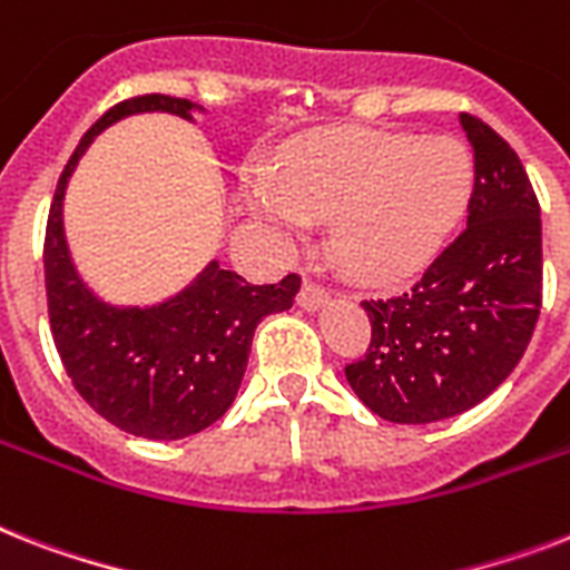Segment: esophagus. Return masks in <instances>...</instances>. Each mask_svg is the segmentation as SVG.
<instances>
[{
  "mask_svg": "<svg viewBox=\"0 0 570 570\" xmlns=\"http://www.w3.org/2000/svg\"><path fill=\"white\" fill-rule=\"evenodd\" d=\"M327 298H331V293H327L325 286L313 284V281H304V286H301L298 293L301 309H307V313H316L322 304H327Z\"/></svg>",
  "mask_w": 570,
  "mask_h": 570,
  "instance_id": "34e87169",
  "label": "esophagus"
}]
</instances>
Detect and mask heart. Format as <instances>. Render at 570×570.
<instances>
[{"label": "heart", "mask_w": 570, "mask_h": 570, "mask_svg": "<svg viewBox=\"0 0 570 570\" xmlns=\"http://www.w3.org/2000/svg\"><path fill=\"white\" fill-rule=\"evenodd\" d=\"M471 184V155L453 137L340 128L289 151L277 175H252L245 202L293 237L331 222L333 252L351 275L397 284L436 257Z\"/></svg>", "instance_id": "1"}]
</instances>
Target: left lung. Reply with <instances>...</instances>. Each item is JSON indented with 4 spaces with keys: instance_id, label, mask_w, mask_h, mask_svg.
<instances>
[{
    "instance_id": "obj_1",
    "label": "left lung",
    "mask_w": 570,
    "mask_h": 570,
    "mask_svg": "<svg viewBox=\"0 0 570 570\" xmlns=\"http://www.w3.org/2000/svg\"><path fill=\"white\" fill-rule=\"evenodd\" d=\"M474 149L469 228L410 293L363 301L368 354L351 390L395 424L451 419L492 395L524 357L541 309V210L510 142L460 114Z\"/></svg>"
}]
</instances>
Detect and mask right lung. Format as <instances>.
Listing matches in <instances>:
<instances>
[{
	"instance_id": "1",
	"label": "right lung",
	"mask_w": 570,
	"mask_h": 570,
	"mask_svg": "<svg viewBox=\"0 0 570 570\" xmlns=\"http://www.w3.org/2000/svg\"><path fill=\"white\" fill-rule=\"evenodd\" d=\"M137 114H205L187 99L137 96L110 108L81 137L55 189L46 225V298L55 348L69 381L114 428L173 442L202 433L228 413L243 383L254 331L293 307L298 275L254 286L210 261L180 293L157 304H108L78 275L63 230V196L78 160L105 128Z\"/></svg>"
}]
</instances>
